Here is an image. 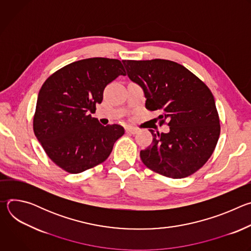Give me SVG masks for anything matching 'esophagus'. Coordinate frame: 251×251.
<instances>
[{"label": "esophagus", "instance_id": "34e87169", "mask_svg": "<svg viewBox=\"0 0 251 251\" xmlns=\"http://www.w3.org/2000/svg\"><path fill=\"white\" fill-rule=\"evenodd\" d=\"M125 131H126V133H128V134H136V133L138 132L137 129H135V128H133V127H129V126L125 127Z\"/></svg>", "mask_w": 251, "mask_h": 251}]
</instances>
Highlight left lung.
Returning <instances> with one entry per match:
<instances>
[{"label":"left lung","mask_w":251,"mask_h":251,"mask_svg":"<svg viewBox=\"0 0 251 251\" xmlns=\"http://www.w3.org/2000/svg\"><path fill=\"white\" fill-rule=\"evenodd\" d=\"M128 77L144 91L146 108L158 111L168 133L150 129L153 142L140 152L152 171L182 178L209 159L221 133L220 118L209 88L189 69L167 59L122 60Z\"/></svg>","instance_id":"1"}]
</instances>
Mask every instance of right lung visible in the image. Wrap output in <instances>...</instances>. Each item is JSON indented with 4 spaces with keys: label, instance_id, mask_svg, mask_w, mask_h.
<instances>
[{
    "label": "right lung",
    "instance_id": "1",
    "mask_svg": "<svg viewBox=\"0 0 251 251\" xmlns=\"http://www.w3.org/2000/svg\"><path fill=\"white\" fill-rule=\"evenodd\" d=\"M125 69L118 59L93 57L69 63L43 84L33 117V132L50 160L79 174L109 157L124 128L103 126L95 113L107 84Z\"/></svg>",
    "mask_w": 251,
    "mask_h": 251
}]
</instances>
